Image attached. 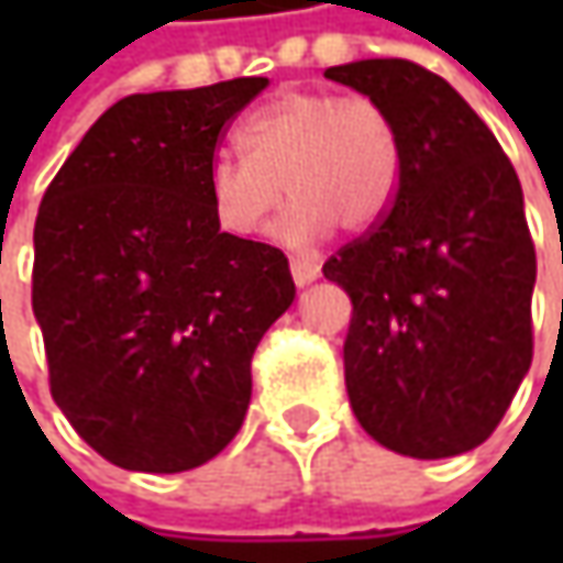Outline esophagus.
<instances>
[{"instance_id":"esophagus-1","label":"esophagus","mask_w":563,"mask_h":563,"mask_svg":"<svg viewBox=\"0 0 563 563\" xmlns=\"http://www.w3.org/2000/svg\"><path fill=\"white\" fill-rule=\"evenodd\" d=\"M291 275L297 285H310L319 278V266L313 260H291Z\"/></svg>"}]
</instances>
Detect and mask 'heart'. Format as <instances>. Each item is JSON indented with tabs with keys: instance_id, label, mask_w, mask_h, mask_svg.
<instances>
[{
	"instance_id": "obj_1",
	"label": "heart",
	"mask_w": 563,
	"mask_h": 563,
	"mask_svg": "<svg viewBox=\"0 0 563 563\" xmlns=\"http://www.w3.org/2000/svg\"><path fill=\"white\" fill-rule=\"evenodd\" d=\"M238 143L244 153L219 150L206 172L212 212L234 238L263 231L285 194L278 234L294 247L335 225H378L398 197V121L373 97L285 90L241 121Z\"/></svg>"
}]
</instances>
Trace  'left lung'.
<instances>
[{"label": "left lung", "instance_id": "left-lung-1", "mask_svg": "<svg viewBox=\"0 0 563 563\" xmlns=\"http://www.w3.org/2000/svg\"><path fill=\"white\" fill-rule=\"evenodd\" d=\"M378 99L404 163L388 216L325 260L351 303L344 382L360 426L420 461L483 444L532 363V247L523 190L466 99L407 58L335 65Z\"/></svg>", "mask_w": 563, "mask_h": 563}]
</instances>
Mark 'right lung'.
Segmentation results:
<instances>
[{
  "label": "right lung",
  "instance_id": "right-lung-1",
  "mask_svg": "<svg viewBox=\"0 0 563 563\" xmlns=\"http://www.w3.org/2000/svg\"><path fill=\"white\" fill-rule=\"evenodd\" d=\"M266 84L119 99L43 194L31 297L49 391L109 464L194 470L244 422L250 360L294 278L282 250L219 228L206 172Z\"/></svg>",
  "mask_w": 563,
  "mask_h": 563
}]
</instances>
